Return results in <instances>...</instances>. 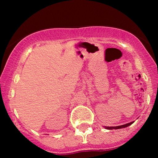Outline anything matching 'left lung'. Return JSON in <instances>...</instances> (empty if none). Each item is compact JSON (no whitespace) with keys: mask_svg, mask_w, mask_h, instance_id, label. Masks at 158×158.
<instances>
[{"mask_svg":"<svg viewBox=\"0 0 158 158\" xmlns=\"http://www.w3.org/2000/svg\"><path fill=\"white\" fill-rule=\"evenodd\" d=\"M134 122H131V123H127V124L122 125V126H114V127H108V126H106V129H109V130H111V129H119V128H126V127H128V126H131V125Z\"/></svg>","mask_w":158,"mask_h":158,"instance_id":"left-lung-1","label":"left lung"}]
</instances>
